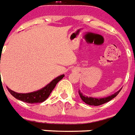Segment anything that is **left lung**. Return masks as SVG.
Returning <instances> with one entry per match:
<instances>
[{"mask_svg": "<svg viewBox=\"0 0 135 135\" xmlns=\"http://www.w3.org/2000/svg\"><path fill=\"white\" fill-rule=\"evenodd\" d=\"M120 90H121V89L119 90L118 91H117V92L115 93L114 94L110 95H109L107 97L105 98H93L90 97V96L88 97L87 95H83V93H81V91L80 90H79V94L80 98H81V100H82L84 103H86L87 104L92 105V106H99V105L104 104L105 103L111 101L112 98H114L117 96V95L118 94Z\"/></svg>", "mask_w": 135, "mask_h": 135, "instance_id": "obj_1", "label": "left lung"}]
</instances>
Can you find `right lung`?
Returning <instances> with one entry per match:
<instances>
[{
	"label": "right lung",
	"instance_id": "1",
	"mask_svg": "<svg viewBox=\"0 0 135 135\" xmlns=\"http://www.w3.org/2000/svg\"><path fill=\"white\" fill-rule=\"evenodd\" d=\"M64 76H65L64 74L60 75L55 78L54 79L52 80L50 83L48 84L45 87H42L40 90L34 91L31 93H16L15 91L10 90L9 87H7V88H8L9 93L15 98L18 99L20 101L26 102L28 104L41 103V102L45 101L48 98L52 90L56 87V84L58 83L60 80L62 79V78Z\"/></svg>",
	"mask_w": 135,
	"mask_h": 135
}]
</instances>
